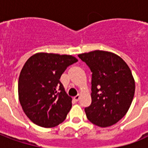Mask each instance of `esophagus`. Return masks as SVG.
<instances>
[{
  "label": "esophagus",
  "instance_id": "34e87169",
  "mask_svg": "<svg viewBox=\"0 0 148 148\" xmlns=\"http://www.w3.org/2000/svg\"><path fill=\"white\" fill-rule=\"evenodd\" d=\"M79 98H80V95H79V94H77V95H76V96L74 97V99L76 101H77L79 100Z\"/></svg>",
  "mask_w": 148,
  "mask_h": 148
}]
</instances>
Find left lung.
<instances>
[{"label": "left lung", "instance_id": "8db88e82", "mask_svg": "<svg viewBox=\"0 0 148 148\" xmlns=\"http://www.w3.org/2000/svg\"><path fill=\"white\" fill-rule=\"evenodd\" d=\"M92 72V103L85 108L88 120L106 127L124 117L135 93V80L130 68L114 53L93 51L77 55Z\"/></svg>", "mask_w": 148, "mask_h": 148}]
</instances>
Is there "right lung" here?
Here are the masks:
<instances>
[{
  "instance_id": "right-lung-1",
  "label": "right lung",
  "mask_w": 148,
  "mask_h": 148,
  "mask_svg": "<svg viewBox=\"0 0 148 148\" xmlns=\"http://www.w3.org/2000/svg\"><path fill=\"white\" fill-rule=\"evenodd\" d=\"M76 62L72 55L40 52L25 62L18 81V94L24 113L34 124L53 127L66 119L72 98L59 79Z\"/></svg>"
}]
</instances>
